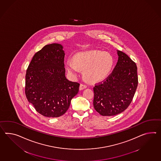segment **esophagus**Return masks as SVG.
<instances>
[{
	"label": "esophagus",
	"instance_id": "obj_1",
	"mask_svg": "<svg viewBox=\"0 0 161 161\" xmlns=\"http://www.w3.org/2000/svg\"><path fill=\"white\" fill-rule=\"evenodd\" d=\"M86 88V85L84 84H81L80 86V90H84V89H85V88Z\"/></svg>",
	"mask_w": 161,
	"mask_h": 161
}]
</instances>
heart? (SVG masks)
Wrapping results in <instances>:
<instances>
[{
	"mask_svg": "<svg viewBox=\"0 0 161 161\" xmlns=\"http://www.w3.org/2000/svg\"><path fill=\"white\" fill-rule=\"evenodd\" d=\"M113 58L109 53L92 50L75 55L74 60L67 62V69L71 75L77 76L80 69H84L86 78L98 82L106 78L113 66Z\"/></svg>",
	"mask_w": 161,
	"mask_h": 161,
	"instance_id": "1",
	"label": "heart"
}]
</instances>
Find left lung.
Returning <instances> with one entry per match:
<instances>
[{
    "mask_svg": "<svg viewBox=\"0 0 161 161\" xmlns=\"http://www.w3.org/2000/svg\"><path fill=\"white\" fill-rule=\"evenodd\" d=\"M114 70L101 82L95 84L94 107L102 116L122 113L133 100L138 86L137 67L124 52L118 51Z\"/></svg>",
    "mask_w": 161,
    "mask_h": 161,
    "instance_id": "1",
    "label": "left lung"
}]
</instances>
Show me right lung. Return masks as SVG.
Returning a JSON list of instances; mask_svg holds the SVG:
<instances>
[{
	"label": "right lung",
	"mask_w": 161,
	"mask_h": 161,
	"mask_svg": "<svg viewBox=\"0 0 161 161\" xmlns=\"http://www.w3.org/2000/svg\"><path fill=\"white\" fill-rule=\"evenodd\" d=\"M64 53L59 43L43 47L33 56L25 75V93L39 114L58 118L66 112L80 84L65 77Z\"/></svg>",
	"instance_id": "obj_1"
}]
</instances>
